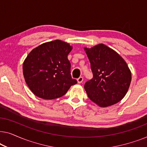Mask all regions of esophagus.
Segmentation results:
<instances>
[{
	"instance_id": "34e87169",
	"label": "esophagus",
	"mask_w": 147,
	"mask_h": 147,
	"mask_svg": "<svg viewBox=\"0 0 147 147\" xmlns=\"http://www.w3.org/2000/svg\"><path fill=\"white\" fill-rule=\"evenodd\" d=\"M83 80H84L83 77H80L79 78H78V79H77L78 83V84H81L82 82H83Z\"/></svg>"
}]
</instances>
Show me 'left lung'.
<instances>
[{
	"mask_svg": "<svg viewBox=\"0 0 147 147\" xmlns=\"http://www.w3.org/2000/svg\"><path fill=\"white\" fill-rule=\"evenodd\" d=\"M93 74L84 85L88 96L100 107L120 101L131 82V72L125 61L115 51L104 44L84 48Z\"/></svg>",
	"mask_w": 147,
	"mask_h": 147,
	"instance_id": "left-lung-1",
	"label": "left lung"
}]
</instances>
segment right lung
Wrapping results in <instances>:
<instances>
[{
  "label": "right lung",
  "instance_id": "right-lung-1",
  "mask_svg": "<svg viewBox=\"0 0 147 147\" xmlns=\"http://www.w3.org/2000/svg\"><path fill=\"white\" fill-rule=\"evenodd\" d=\"M72 47L60 40L47 42L32 50L24 61L23 76L31 92L38 97L53 100L67 93L77 84L70 73L67 55Z\"/></svg>",
  "mask_w": 147,
  "mask_h": 147
}]
</instances>
